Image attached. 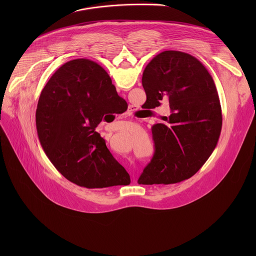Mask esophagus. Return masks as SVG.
I'll list each match as a JSON object with an SVG mask.
<instances>
[{"label":"esophagus","mask_w":256,"mask_h":256,"mask_svg":"<svg viewBox=\"0 0 256 256\" xmlns=\"http://www.w3.org/2000/svg\"><path fill=\"white\" fill-rule=\"evenodd\" d=\"M130 112V110H128V112Z\"/></svg>","instance_id":"esophagus-1"}]
</instances>
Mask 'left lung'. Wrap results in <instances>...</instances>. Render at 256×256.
<instances>
[{
    "label": "left lung",
    "mask_w": 256,
    "mask_h": 256,
    "mask_svg": "<svg viewBox=\"0 0 256 256\" xmlns=\"http://www.w3.org/2000/svg\"><path fill=\"white\" fill-rule=\"evenodd\" d=\"M142 84L153 109L168 103L165 124L152 128L155 152L138 184H170L190 178L216 148L222 109L214 82L194 56L177 50L156 56L146 66Z\"/></svg>",
    "instance_id": "left-lung-1"
}]
</instances>
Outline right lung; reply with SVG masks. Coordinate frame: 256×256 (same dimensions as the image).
Returning a JSON list of instances; mask_svg holds the SVG:
<instances>
[{"mask_svg": "<svg viewBox=\"0 0 256 256\" xmlns=\"http://www.w3.org/2000/svg\"><path fill=\"white\" fill-rule=\"evenodd\" d=\"M122 101L105 70L90 60H70L52 76L38 100L36 128L46 156L68 180L87 188L130 184L95 130Z\"/></svg>", "mask_w": 256, "mask_h": 256, "instance_id": "add662e5", "label": "right lung"}]
</instances>
